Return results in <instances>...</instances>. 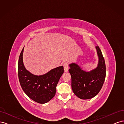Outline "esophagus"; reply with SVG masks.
<instances>
[{"label": "esophagus", "mask_w": 124, "mask_h": 124, "mask_svg": "<svg viewBox=\"0 0 124 124\" xmlns=\"http://www.w3.org/2000/svg\"><path fill=\"white\" fill-rule=\"evenodd\" d=\"M63 67H64V70L65 72H68L69 70V66H68V63L67 62H65L64 64H63Z\"/></svg>", "instance_id": "obj_1"}]
</instances>
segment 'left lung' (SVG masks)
<instances>
[{"label":"left lung","mask_w":124,"mask_h":124,"mask_svg":"<svg viewBox=\"0 0 124 124\" xmlns=\"http://www.w3.org/2000/svg\"><path fill=\"white\" fill-rule=\"evenodd\" d=\"M96 48L99 61L95 69L87 72L76 63L69 64L72 89L81 99H89L96 96L102 88L106 78V64L102 52L98 46Z\"/></svg>","instance_id":"8db88e82"}]
</instances>
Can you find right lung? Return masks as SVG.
<instances>
[{"label": "right lung", "instance_id": "add662e5", "mask_svg": "<svg viewBox=\"0 0 124 124\" xmlns=\"http://www.w3.org/2000/svg\"><path fill=\"white\" fill-rule=\"evenodd\" d=\"M24 47L18 63V76L21 87L30 98L39 103H46L55 95L56 86L64 72L63 66L51 70L43 75L36 76L26 70L24 65Z\"/></svg>", "mask_w": 124, "mask_h": 124}]
</instances>
